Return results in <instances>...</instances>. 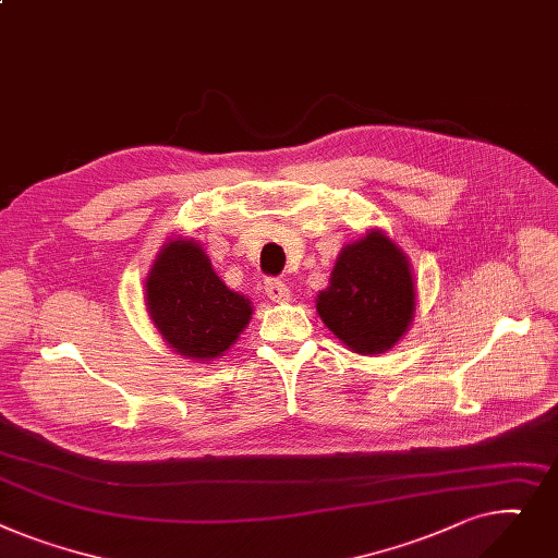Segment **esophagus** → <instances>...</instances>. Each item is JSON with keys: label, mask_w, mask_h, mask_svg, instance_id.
Masks as SVG:
<instances>
[{"label": "esophagus", "mask_w": 558, "mask_h": 558, "mask_svg": "<svg viewBox=\"0 0 558 558\" xmlns=\"http://www.w3.org/2000/svg\"><path fill=\"white\" fill-rule=\"evenodd\" d=\"M266 294L275 302V304H283L290 302V290L281 279H266Z\"/></svg>", "instance_id": "obj_1"}]
</instances>
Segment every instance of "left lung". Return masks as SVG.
Listing matches in <instances>:
<instances>
[{
  "label": "left lung",
  "instance_id": "obj_1",
  "mask_svg": "<svg viewBox=\"0 0 558 558\" xmlns=\"http://www.w3.org/2000/svg\"><path fill=\"white\" fill-rule=\"evenodd\" d=\"M414 306L410 260L380 229L342 247L329 288L317 294V313L326 329L363 355L395 347L410 329Z\"/></svg>",
  "mask_w": 558,
  "mask_h": 558
}]
</instances>
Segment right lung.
<instances>
[{
  "instance_id": "1",
  "label": "right lung",
  "mask_w": 558,
  "mask_h": 558,
  "mask_svg": "<svg viewBox=\"0 0 558 558\" xmlns=\"http://www.w3.org/2000/svg\"><path fill=\"white\" fill-rule=\"evenodd\" d=\"M146 308L173 351L203 363L222 355L252 319L245 294L229 290L201 243L186 239L159 250L146 277Z\"/></svg>"
}]
</instances>
